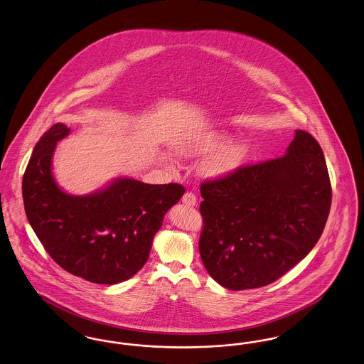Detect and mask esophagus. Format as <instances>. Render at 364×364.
I'll return each mask as SVG.
<instances>
[{"label":"esophagus","mask_w":364,"mask_h":364,"mask_svg":"<svg viewBox=\"0 0 364 364\" xmlns=\"http://www.w3.org/2000/svg\"><path fill=\"white\" fill-rule=\"evenodd\" d=\"M183 203L186 204V205H189V207H192V205H195L196 204V196L192 193V192H186L184 195H183Z\"/></svg>","instance_id":"obj_1"}]
</instances>
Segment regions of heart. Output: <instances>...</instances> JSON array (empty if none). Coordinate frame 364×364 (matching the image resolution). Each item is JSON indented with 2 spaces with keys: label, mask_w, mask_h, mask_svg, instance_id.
<instances>
[{
  "label": "heart",
  "mask_w": 364,
  "mask_h": 364,
  "mask_svg": "<svg viewBox=\"0 0 364 364\" xmlns=\"http://www.w3.org/2000/svg\"><path fill=\"white\" fill-rule=\"evenodd\" d=\"M232 136L226 132H207L193 136L181 147V154L198 157L220 151L211 156L203 164L204 175L211 178H222L234 173L247 160L250 146L245 141L229 144Z\"/></svg>",
  "instance_id": "b5f03b06"
}]
</instances>
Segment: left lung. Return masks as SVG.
I'll use <instances>...</instances> for the list:
<instances>
[{
    "instance_id": "1",
    "label": "left lung",
    "mask_w": 364,
    "mask_h": 364,
    "mask_svg": "<svg viewBox=\"0 0 364 364\" xmlns=\"http://www.w3.org/2000/svg\"><path fill=\"white\" fill-rule=\"evenodd\" d=\"M200 193V257L211 277L234 291L271 284L305 259L332 203L322 149L304 130L284 156L205 180Z\"/></svg>"
}]
</instances>
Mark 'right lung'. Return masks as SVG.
Listing matches in <instances>:
<instances>
[{
    "label": "right lung",
    "mask_w": 364,
    "mask_h": 364,
    "mask_svg": "<svg viewBox=\"0 0 364 364\" xmlns=\"http://www.w3.org/2000/svg\"><path fill=\"white\" fill-rule=\"evenodd\" d=\"M69 132L57 123L33 147L23 176L26 214L59 267L92 283L117 284L145 265L164 215L186 189L119 177L90 195H69L51 171L57 142Z\"/></svg>",
    "instance_id": "1"
}]
</instances>
